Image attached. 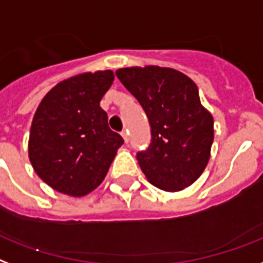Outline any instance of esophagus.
<instances>
[{
  "mask_svg": "<svg viewBox=\"0 0 263 263\" xmlns=\"http://www.w3.org/2000/svg\"><path fill=\"white\" fill-rule=\"evenodd\" d=\"M122 137H123V140H125L126 144L129 142V134H127V132H126V130H123V132H122Z\"/></svg>",
  "mask_w": 263,
  "mask_h": 263,
  "instance_id": "esophagus-1",
  "label": "esophagus"
}]
</instances>
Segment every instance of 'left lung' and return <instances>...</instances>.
<instances>
[{
	"instance_id": "1",
	"label": "left lung",
	"mask_w": 263,
	"mask_h": 263,
	"mask_svg": "<svg viewBox=\"0 0 263 263\" xmlns=\"http://www.w3.org/2000/svg\"><path fill=\"white\" fill-rule=\"evenodd\" d=\"M151 125V144L137 154L146 180L166 192L182 191L204 172L214 140V119L201 105L192 79L159 66L117 70Z\"/></svg>"
}]
</instances>
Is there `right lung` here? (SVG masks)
<instances>
[{"instance_id":"obj_1","label":"right lung","mask_w":263,"mask_h":263,"mask_svg":"<svg viewBox=\"0 0 263 263\" xmlns=\"http://www.w3.org/2000/svg\"><path fill=\"white\" fill-rule=\"evenodd\" d=\"M114 78L111 70L75 75L52 87L38 105L28 158L38 177L54 191L85 196L107 176L123 144L100 107Z\"/></svg>"}]
</instances>
